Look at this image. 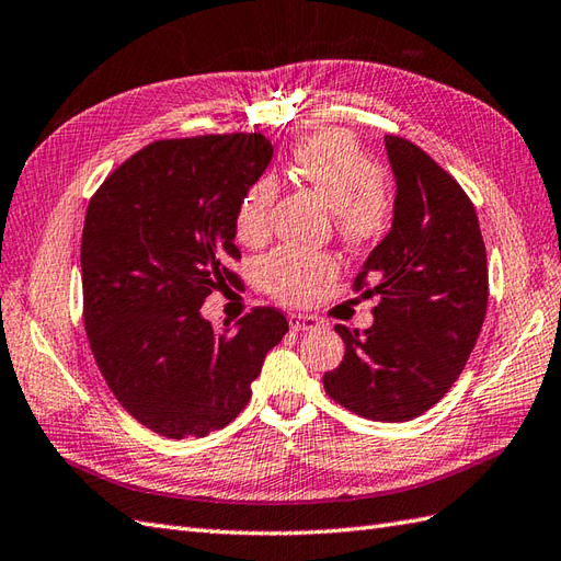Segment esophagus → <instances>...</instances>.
<instances>
[{
    "label": "esophagus",
    "instance_id": "34e87169",
    "mask_svg": "<svg viewBox=\"0 0 561 561\" xmlns=\"http://www.w3.org/2000/svg\"><path fill=\"white\" fill-rule=\"evenodd\" d=\"M289 324L294 332H306V330H316L318 328V318L312 316H301V312H294L289 316Z\"/></svg>",
    "mask_w": 561,
    "mask_h": 561
}]
</instances>
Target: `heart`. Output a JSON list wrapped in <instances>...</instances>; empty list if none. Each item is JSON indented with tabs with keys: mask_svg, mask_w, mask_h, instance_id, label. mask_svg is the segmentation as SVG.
I'll list each match as a JSON object with an SVG mask.
<instances>
[{
	"mask_svg": "<svg viewBox=\"0 0 561 561\" xmlns=\"http://www.w3.org/2000/svg\"><path fill=\"white\" fill-rule=\"evenodd\" d=\"M289 174L316 191L334 210V225L346 241L380 239L392 219V193L380 179V167L346 131H320L296 142ZM277 195L275 179L260 176L241 195L233 231L241 243L255 245L270 231V207ZM336 260L330 253L294 245L267 253L257 263V284L286 306H301L318 296L322 282L334 277Z\"/></svg>",
	"mask_w": 561,
	"mask_h": 561,
	"instance_id": "1",
	"label": "heart"
}]
</instances>
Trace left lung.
<instances>
[{"instance_id": "obj_1", "label": "left lung", "mask_w": 561, "mask_h": 561, "mask_svg": "<svg viewBox=\"0 0 561 561\" xmlns=\"http://www.w3.org/2000/svg\"><path fill=\"white\" fill-rule=\"evenodd\" d=\"M397 179L392 231L375 245L354 291L377 296L368 330H346L340 368L322 385L363 419L401 423L459 380L488 310V255L471 198L425 150L385 136Z\"/></svg>"}]
</instances>
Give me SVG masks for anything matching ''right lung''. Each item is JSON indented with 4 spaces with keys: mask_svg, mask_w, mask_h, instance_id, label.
Instances as JSON below:
<instances>
[{
    "mask_svg": "<svg viewBox=\"0 0 561 561\" xmlns=\"http://www.w3.org/2000/svg\"><path fill=\"white\" fill-rule=\"evenodd\" d=\"M263 134L164 138L131 154L88 203L81 239L83 322L104 382L152 433L205 437L251 399L284 312L257 306L229 332L201 306L239 286L233 215L265 172Z\"/></svg>",
    "mask_w": 561,
    "mask_h": 561,
    "instance_id": "1",
    "label": "right lung"
}]
</instances>
